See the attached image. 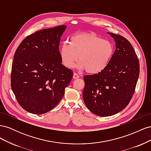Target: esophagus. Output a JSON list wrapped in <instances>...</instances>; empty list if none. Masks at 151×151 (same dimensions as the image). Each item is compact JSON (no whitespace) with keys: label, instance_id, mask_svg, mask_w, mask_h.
<instances>
[{"label":"esophagus","instance_id":"34e87169","mask_svg":"<svg viewBox=\"0 0 151 151\" xmlns=\"http://www.w3.org/2000/svg\"><path fill=\"white\" fill-rule=\"evenodd\" d=\"M73 78H74V79H78V78H79V76L77 74V73L74 72V75H73Z\"/></svg>","mask_w":151,"mask_h":151}]
</instances>
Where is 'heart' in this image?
Here are the masks:
<instances>
[{
	"instance_id": "obj_1",
	"label": "heart",
	"mask_w": 151,
	"mask_h": 151,
	"mask_svg": "<svg viewBox=\"0 0 151 151\" xmlns=\"http://www.w3.org/2000/svg\"><path fill=\"white\" fill-rule=\"evenodd\" d=\"M114 52L113 43L92 34L77 35L70 39L68 44H63L60 50L62 64L68 68L79 62V70L89 74H98L107 67Z\"/></svg>"
}]
</instances>
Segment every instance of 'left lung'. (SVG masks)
<instances>
[{"mask_svg": "<svg viewBox=\"0 0 151 151\" xmlns=\"http://www.w3.org/2000/svg\"><path fill=\"white\" fill-rule=\"evenodd\" d=\"M116 49L108 65L98 74L84 77V101L98 116H109L123 110L135 92L140 65L131 43L122 36L108 33Z\"/></svg>", "mask_w": 151, "mask_h": 151, "instance_id": "8db88e82", "label": "left lung"}]
</instances>
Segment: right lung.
<instances>
[{
  "label": "right lung",
  "instance_id": "1",
  "mask_svg": "<svg viewBox=\"0 0 151 151\" xmlns=\"http://www.w3.org/2000/svg\"><path fill=\"white\" fill-rule=\"evenodd\" d=\"M61 25L36 31L18 46L11 70V88L26 111L41 115L55 107L70 84L73 72L62 64Z\"/></svg>",
  "mask_w": 151,
  "mask_h": 151
}]
</instances>
